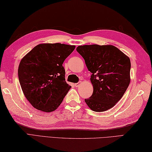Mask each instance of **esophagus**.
I'll return each instance as SVG.
<instances>
[{"instance_id": "1", "label": "esophagus", "mask_w": 152, "mask_h": 152, "mask_svg": "<svg viewBox=\"0 0 152 152\" xmlns=\"http://www.w3.org/2000/svg\"><path fill=\"white\" fill-rule=\"evenodd\" d=\"M80 83H81V82H79L78 83H76L75 84H74V86H75V87H78L80 85Z\"/></svg>"}]
</instances>
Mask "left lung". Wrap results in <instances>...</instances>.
<instances>
[{
  "label": "left lung",
  "instance_id": "1",
  "mask_svg": "<svg viewBox=\"0 0 152 152\" xmlns=\"http://www.w3.org/2000/svg\"><path fill=\"white\" fill-rule=\"evenodd\" d=\"M76 51L84 59L92 73V95L85 102L93 111L104 112L112 108L127 90L130 83L129 58L112 45H84Z\"/></svg>",
  "mask_w": 152,
  "mask_h": 152
}]
</instances>
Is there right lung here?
<instances>
[{"instance_id": "obj_1", "label": "right lung", "mask_w": 152, "mask_h": 152, "mask_svg": "<svg viewBox=\"0 0 152 152\" xmlns=\"http://www.w3.org/2000/svg\"><path fill=\"white\" fill-rule=\"evenodd\" d=\"M74 49L75 46L60 43L38 44L21 59L19 81L33 107L50 112L63 102L71 88L65 81L63 64Z\"/></svg>"}]
</instances>
